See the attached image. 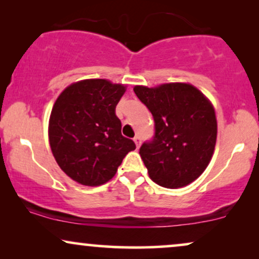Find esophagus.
Returning <instances> with one entry per match:
<instances>
[{"label":"esophagus","mask_w":259,"mask_h":259,"mask_svg":"<svg viewBox=\"0 0 259 259\" xmlns=\"http://www.w3.org/2000/svg\"><path fill=\"white\" fill-rule=\"evenodd\" d=\"M133 140H134V143H136L137 149H139V146H140V137H138V136L134 137Z\"/></svg>","instance_id":"1"}]
</instances>
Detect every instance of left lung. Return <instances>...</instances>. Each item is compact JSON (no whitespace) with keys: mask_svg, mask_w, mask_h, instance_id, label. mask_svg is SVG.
<instances>
[{"mask_svg":"<svg viewBox=\"0 0 259 259\" xmlns=\"http://www.w3.org/2000/svg\"><path fill=\"white\" fill-rule=\"evenodd\" d=\"M133 90L154 120L153 139L139 150L150 179L169 189L188 186L213 156L218 133L213 105L188 83L136 85Z\"/></svg>","mask_w":259,"mask_h":259,"instance_id":"obj_1","label":"left lung"}]
</instances>
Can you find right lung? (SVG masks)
<instances>
[{"label":"right lung","instance_id":"1","mask_svg":"<svg viewBox=\"0 0 259 259\" xmlns=\"http://www.w3.org/2000/svg\"><path fill=\"white\" fill-rule=\"evenodd\" d=\"M126 92L107 79H84L65 88L53 105L49 139L64 172L79 184L96 187L112 180L122 159L136 150L121 134L115 107Z\"/></svg>","mask_w":259,"mask_h":259}]
</instances>
